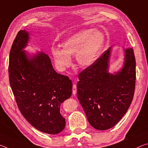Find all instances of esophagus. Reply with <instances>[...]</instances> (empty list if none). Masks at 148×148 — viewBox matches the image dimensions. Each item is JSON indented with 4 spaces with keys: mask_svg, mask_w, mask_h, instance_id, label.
Here are the masks:
<instances>
[{
    "mask_svg": "<svg viewBox=\"0 0 148 148\" xmlns=\"http://www.w3.org/2000/svg\"><path fill=\"white\" fill-rule=\"evenodd\" d=\"M77 92V88H76V85L74 84L72 86V93L73 95H76Z\"/></svg>",
    "mask_w": 148,
    "mask_h": 148,
    "instance_id": "1",
    "label": "esophagus"
}]
</instances>
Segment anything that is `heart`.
<instances>
[{
    "instance_id": "heart-1",
    "label": "heart",
    "mask_w": 148,
    "mask_h": 148,
    "mask_svg": "<svg viewBox=\"0 0 148 148\" xmlns=\"http://www.w3.org/2000/svg\"><path fill=\"white\" fill-rule=\"evenodd\" d=\"M105 44L104 34L99 30L86 29L75 32L62 42V49L54 48L52 53L59 69H64L71 63V57L76 55L77 63L88 68L99 59Z\"/></svg>"
}]
</instances>
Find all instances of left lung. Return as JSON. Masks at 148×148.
Here are the masks:
<instances>
[{"instance_id": "8db88e82", "label": "left lung", "mask_w": 148, "mask_h": 148, "mask_svg": "<svg viewBox=\"0 0 148 148\" xmlns=\"http://www.w3.org/2000/svg\"><path fill=\"white\" fill-rule=\"evenodd\" d=\"M112 47H110L91 66L79 74L77 99L91 126L107 130L115 126L128 110L133 99L136 61L133 49H123L122 68L109 72Z\"/></svg>"}]
</instances>
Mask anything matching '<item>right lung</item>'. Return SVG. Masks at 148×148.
Returning <instances> with one entry per match:
<instances>
[{"label": "right lung", "mask_w": 148, "mask_h": 148, "mask_svg": "<svg viewBox=\"0 0 148 148\" xmlns=\"http://www.w3.org/2000/svg\"><path fill=\"white\" fill-rule=\"evenodd\" d=\"M29 40V32L21 30L13 42L9 57L10 84L27 121L40 131L58 134L66 124L60 107L71 97L72 81L55 71L47 54H31L24 50Z\"/></svg>", "instance_id": "1"}]
</instances>
